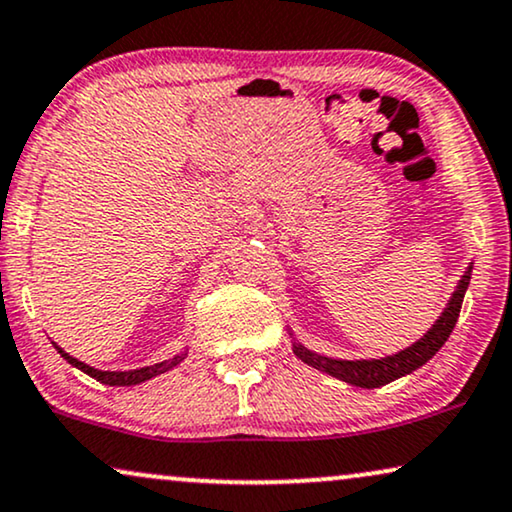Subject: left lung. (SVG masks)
Instances as JSON below:
<instances>
[{
  "instance_id": "1",
  "label": "left lung",
  "mask_w": 512,
  "mask_h": 512,
  "mask_svg": "<svg viewBox=\"0 0 512 512\" xmlns=\"http://www.w3.org/2000/svg\"><path fill=\"white\" fill-rule=\"evenodd\" d=\"M470 276H472V262L468 264V269H465L461 281L456 283L454 293H451L449 302H446V307L442 309V314H439L437 321L428 328V333H425L420 340L413 342V345L399 349V352L387 354V357H375V359H335L304 347L302 342L295 338L293 331L288 328L290 338H293L295 357L304 361L307 366L316 368V371L333 375V378H338L347 385L364 387V390H373V387H383L387 383H392V380L404 378V375L418 371L420 366L428 364L439 349L444 347V342L449 340V335L454 331L458 321V314H461V304H463L465 290L470 286Z\"/></svg>"
}]
</instances>
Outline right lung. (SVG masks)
I'll return each mask as SVG.
<instances>
[{"instance_id":"1","label":"right lung","mask_w":512,"mask_h":512,"mask_svg":"<svg viewBox=\"0 0 512 512\" xmlns=\"http://www.w3.org/2000/svg\"><path fill=\"white\" fill-rule=\"evenodd\" d=\"M54 347H56V352L61 354V357L68 361L70 366L80 368V371H82V373H87L89 378L99 380V383H103V385H111V387H129V385L146 383V380L155 378V375L172 371V368H174V366H179L181 361L186 359V354H189V349H181V352H179V354H174V357L165 359V361H158V364L144 366V368H132V371H99V368H94V366L84 364V361H80V359L70 357V354L66 352V349L58 347L56 342H54Z\"/></svg>"}]
</instances>
